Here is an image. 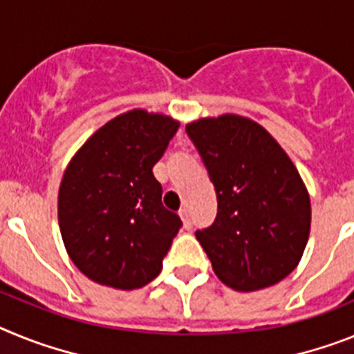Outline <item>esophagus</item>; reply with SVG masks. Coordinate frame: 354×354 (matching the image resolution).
Segmentation results:
<instances>
[{
  "label": "esophagus",
  "instance_id": "34e87169",
  "mask_svg": "<svg viewBox=\"0 0 354 354\" xmlns=\"http://www.w3.org/2000/svg\"><path fill=\"white\" fill-rule=\"evenodd\" d=\"M180 217H181V221H183V226H185L187 230L192 228V221H190L189 208H181V210H180Z\"/></svg>",
  "mask_w": 354,
  "mask_h": 354
}]
</instances>
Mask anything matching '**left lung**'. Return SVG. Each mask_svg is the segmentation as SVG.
Returning <instances> with one entry per match:
<instances>
[{"label":"left lung","instance_id":"obj_1","mask_svg":"<svg viewBox=\"0 0 354 354\" xmlns=\"http://www.w3.org/2000/svg\"><path fill=\"white\" fill-rule=\"evenodd\" d=\"M217 194V217L196 239L224 285L254 292L296 269L310 236L305 181L278 140L253 119L223 113L185 126Z\"/></svg>","mask_w":354,"mask_h":354}]
</instances>
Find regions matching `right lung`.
<instances>
[{
  "mask_svg": "<svg viewBox=\"0 0 354 354\" xmlns=\"http://www.w3.org/2000/svg\"><path fill=\"white\" fill-rule=\"evenodd\" d=\"M180 121L133 109L110 119L71 158L58 189V226L76 267L119 290L162 270L181 221L162 205L153 165Z\"/></svg>",
  "mask_w": 354,
  "mask_h": 354,
  "instance_id": "add662e5",
  "label": "right lung"
}]
</instances>
